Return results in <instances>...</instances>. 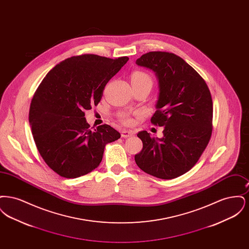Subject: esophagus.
I'll use <instances>...</instances> for the list:
<instances>
[{
	"instance_id": "obj_1",
	"label": "esophagus",
	"mask_w": 249,
	"mask_h": 249,
	"mask_svg": "<svg viewBox=\"0 0 249 249\" xmlns=\"http://www.w3.org/2000/svg\"><path fill=\"white\" fill-rule=\"evenodd\" d=\"M134 134L133 130H121V137L122 138H128Z\"/></svg>"
}]
</instances>
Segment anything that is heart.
<instances>
[{"mask_svg": "<svg viewBox=\"0 0 249 249\" xmlns=\"http://www.w3.org/2000/svg\"><path fill=\"white\" fill-rule=\"evenodd\" d=\"M131 83H147L152 85V79L150 77V75L144 71H134L131 74ZM121 121L125 124V125H131L133 120L131 116L129 114H123L120 117Z\"/></svg>", "mask_w": 249, "mask_h": 249, "instance_id": "1", "label": "heart"}]
</instances>
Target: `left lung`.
<instances>
[{
    "mask_svg": "<svg viewBox=\"0 0 249 249\" xmlns=\"http://www.w3.org/2000/svg\"><path fill=\"white\" fill-rule=\"evenodd\" d=\"M136 64L155 71L160 93L151 123L164 127L162 138L146 130L137 136L142 149L134 160L144 173L161 179L178 178L199 160L213 130V102L201 75L174 53L152 51Z\"/></svg>",
    "mask_w": 249,
    "mask_h": 249,
    "instance_id": "1",
    "label": "left lung"
}]
</instances>
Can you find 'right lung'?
Returning <instances> with one entry per match:
<instances>
[{
	"label": "right lung",
	"instance_id": "right-lung-1",
	"mask_svg": "<svg viewBox=\"0 0 249 249\" xmlns=\"http://www.w3.org/2000/svg\"><path fill=\"white\" fill-rule=\"evenodd\" d=\"M128 60L73 56L48 71L36 89L29 112L33 136L45 162L60 177L90 173L101 163L107 143L120 138L107 124L91 130L84 111L100 103L106 85Z\"/></svg>",
	"mask_w": 249,
	"mask_h": 249
}]
</instances>
